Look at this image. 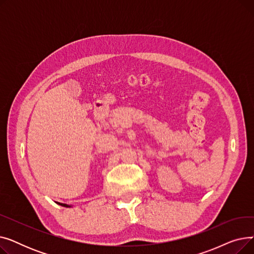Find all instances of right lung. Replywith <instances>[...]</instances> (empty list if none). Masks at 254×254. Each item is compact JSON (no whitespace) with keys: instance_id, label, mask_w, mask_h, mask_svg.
I'll return each instance as SVG.
<instances>
[{"instance_id":"right-lung-1","label":"right lung","mask_w":254,"mask_h":254,"mask_svg":"<svg viewBox=\"0 0 254 254\" xmlns=\"http://www.w3.org/2000/svg\"><path fill=\"white\" fill-rule=\"evenodd\" d=\"M61 206H63V207H66V208H70V207H72V206H70V205H66V204H61V203H59Z\"/></svg>"}]
</instances>
